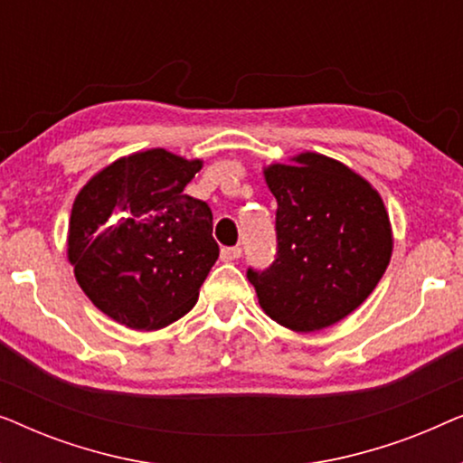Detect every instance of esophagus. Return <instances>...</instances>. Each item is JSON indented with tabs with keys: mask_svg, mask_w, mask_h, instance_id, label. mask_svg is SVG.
I'll use <instances>...</instances> for the list:
<instances>
[{
	"mask_svg": "<svg viewBox=\"0 0 463 463\" xmlns=\"http://www.w3.org/2000/svg\"><path fill=\"white\" fill-rule=\"evenodd\" d=\"M242 250L238 246H227V249H221V261H238Z\"/></svg>",
	"mask_w": 463,
	"mask_h": 463,
	"instance_id": "esophagus-1",
	"label": "esophagus"
}]
</instances>
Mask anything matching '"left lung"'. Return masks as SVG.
<instances>
[{"label": "left lung", "mask_w": 463, "mask_h": 463, "mask_svg": "<svg viewBox=\"0 0 463 463\" xmlns=\"http://www.w3.org/2000/svg\"><path fill=\"white\" fill-rule=\"evenodd\" d=\"M278 202V257L249 269L259 306L278 325L314 333L363 306L388 268L394 236L382 195L344 162L303 151L263 168Z\"/></svg>", "instance_id": "8db88e82"}]
</instances>
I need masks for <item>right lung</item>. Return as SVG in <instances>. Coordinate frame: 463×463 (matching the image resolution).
I'll use <instances>...</instances> for the list:
<instances>
[{
  "label": "right lung",
  "mask_w": 463,
  "mask_h": 463,
  "mask_svg": "<svg viewBox=\"0 0 463 463\" xmlns=\"http://www.w3.org/2000/svg\"><path fill=\"white\" fill-rule=\"evenodd\" d=\"M202 164L162 147L137 151L75 195L67 259L88 299L119 325L156 331L198 301L219 257L211 208L183 194Z\"/></svg>",
  "instance_id": "1"
}]
</instances>
